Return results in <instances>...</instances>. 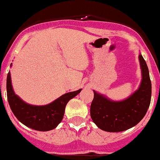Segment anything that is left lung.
I'll return each mask as SVG.
<instances>
[{"label": "left lung", "mask_w": 160, "mask_h": 160, "mask_svg": "<svg viewBox=\"0 0 160 160\" xmlns=\"http://www.w3.org/2000/svg\"><path fill=\"white\" fill-rule=\"evenodd\" d=\"M142 79L138 89L122 101H113L94 92L90 114L98 128L107 132H121L136 126L146 114L151 100V82L146 62L139 54Z\"/></svg>", "instance_id": "1"}]
</instances>
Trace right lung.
<instances>
[{
    "label": "right lung",
    "mask_w": 160,
    "mask_h": 160,
    "mask_svg": "<svg viewBox=\"0 0 160 160\" xmlns=\"http://www.w3.org/2000/svg\"><path fill=\"white\" fill-rule=\"evenodd\" d=\"M6 91L11 111L21 123L35 131H48L56 128L62 121L67 103L75 98L82 89L65 93L47 105H31L24 102L15 94L11 83V72H9L6 79Z\"/></svg>",
    "instance_id": "add662e5"
}]
</instances>
